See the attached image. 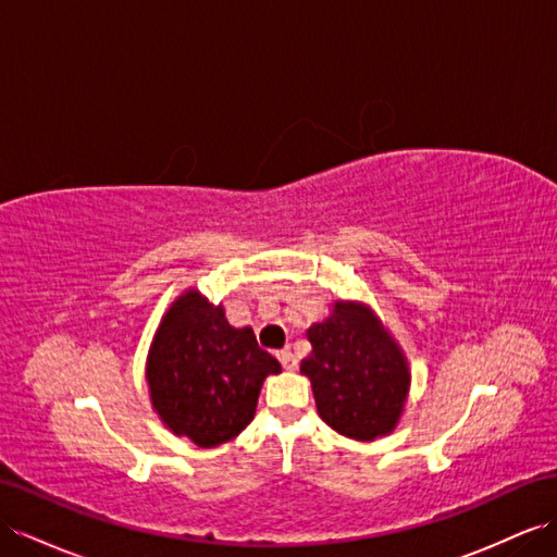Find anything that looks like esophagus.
I'll list each match as a JSON object with an SVG mask.
<instances>
[{"label": "esophagus", "mask_w": 557, "mask_h": 557, "mask_svg": "<svg viewBox=\"0 0 557 557\" xmlns=\"http://www.w3.org/2000/svg\"><path fill=\"white\" fill-rule=\"evenodd\" d=\"M276 356H278V360H281V366H283L285 370H295V368H297V358H295V354H290L288 349H283V351H278Z\"/></svg>", "instance_id": "esophagus-1"}]
</instances>
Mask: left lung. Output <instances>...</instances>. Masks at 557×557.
I'll return each mask as SVG.
<instances>
[{
	"mask_svg": "<svg viewBox=\"0 0 557 557\" xmlns=\"http://www.w3.org/2000/svg\"><path fill=\"white\" fill-rule=\"evenodd\" d=\"M311 354L299 363L323 422L351 441L394 433L408 403V356L374 309L335 299L323 321L307 330Z\"/></svg>",
	"mask_w": 557,
	"mask_h": 557,
	"instance_id": "obj_1",
	"label": "left lung"
}]
</instances>
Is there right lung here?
<instances>
[{"label":"right lung","mask_w":557,"mask_h":557,"mask_svg":"<svg viewBox=\"0 0 557 557\" xmlns=\"http://www.w3.org/2000/svg\"><path fill=\"white\" fill-rule=\"evenodd\" d=\"M278 372L281 363L258 347L252 327L230 325L222 305L187 288L161 315L145 382L163 426L215 447L252 422L264 380Z\"/></svg>","instance_id":"obj_1"}]
</instances>
